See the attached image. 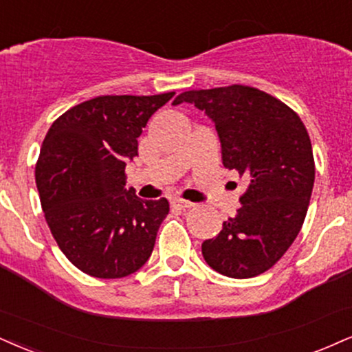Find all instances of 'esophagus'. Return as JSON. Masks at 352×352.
Here are the masks:
<instances>
[{
	"mask_svg": "<svg viewBox=\"0 0 352 352\" xmlns=\"http://www.w3.org/2000/svg\"><path fill=\"white\" fill-rule=\"evenodd\" d=\"M172 206H173V208H179V210H190V208H193L195 203L187 201V200H180V198H175V200L172 201Z\"/></svg>",
	"mask_w": 352,
	"mask_h": 352,
	"instance_id": "esophagus-1",
	"label": "esophagus"
}]
</instances>
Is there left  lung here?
<instances>
[{
	"mask_svg": "<svg viewBox=\"0 0 352 352\" xmlns=\"http://www.w3.org/2000/svg\"><path fill=\"white\" fill-rule=\"evenodd\" d=\"M180 103L205 111L217 128L223 165L249 180L238 213L203 241V257L226 277H256L302 230L315 184L310 135L294 109L244 85L180 93L172 104Z\"/></svg>",
	"mask_w": 352,
	"mask_h": 352,
	"instance_id": "obj_1",
	"label": "left lung"
}]
</instances>
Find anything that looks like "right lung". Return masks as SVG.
Masks as SVG:
<instances>
[{"instance_id":"1","label":"right lung","mask_w":352,"mask_h":352,"mask_svg":"<svg viewBox=\"0 0 352 352\" xmlns=\"http://www.w3.org/2000/svg\"><path fill=\"white\" fill-rule=\"evenodd\" d=\"M173 95L83 101L42 142L36 184L45 221L67 259L91 277H126L151 257L168 201L141 200L124 187V168L142 128Z\"/></svg>"}]
</instances>
